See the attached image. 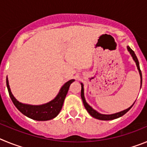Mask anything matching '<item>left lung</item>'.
<instances>
[{
	"instance_id": "8db88e82",
	"label": "left lung",
	"mask_w": 147,
	"mask_h": 147,
	"mask_svg": "<svg viewBox=\"0 0 147 147\" xmlns=\"http://www.w3.org/2000/svg\"><path fill=\"white\" fill-rule=\"evenodd\" d=\"M127 49H128V51H129V53H130L131 55H132V58H133V59L135 60V62H136V65H137L138 69V71H139L140 76H141V83L142 84V74H141V69H140L139 62H138V59L137 57H136V54H135L134 51H132V49L129 47V46H127ZM81 85H82L81 97H82V99L83 104H84V106H85V109L87 110V111L89 113L90 115H91V116H93V118H95V119H99V120H104V121L113 120V119H118V118L121 117V116H122V115H124L126 113L128 112V111H129V110L131 109V107H132V106H133V105L135 104V102H134V104H133V105H132L130 107L127 108V110H123V111H121V112L117 113L112 114V115H103V114H100V113H98L97 111H96L95 110H93V109L92 108V107H90V105L86 102V101H85V97H84V88H83V85L82 84V83H81Z\"/></svg>"
}]
</instances>
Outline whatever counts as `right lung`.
<instances>
[{
  "mask_svg": "<svg viewBox=\"0 0 147 147\" xmlns=\"http://www.w3.org/2000/svg\"><path fill=\"white\" fill-rule=\"evenodd\" d=\"M74 81V80H71L67 82L62 87L57 97L51 102L45 104V105H39V106L24 105L18 102V100L13 96L12 93L10 90L8 78H6V86H7L9 94L13 104L23 115L36 121H48L55 118L60 112L70 85Z\"/></svg>",
  "mask_w": 147,
  "mask_h": 147,
  "instance_id": "obj_1",
  "label": "right lung"
}]
</instances>
